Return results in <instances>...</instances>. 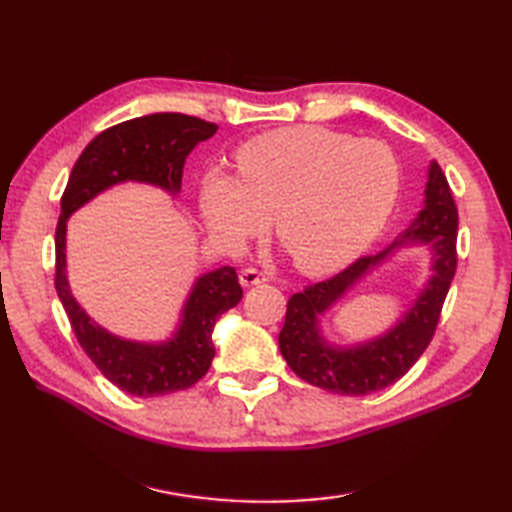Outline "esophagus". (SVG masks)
Returning a JSON list of instances; mask_svg holds the SVG:
<instances>
[{
  "mask_svg": "<svg viewBox=\"0 0 512 512\" xmlns=\"http://www.w3.org/2000/svg\"><path fill=\"white\" fill-rule=\"evenodd\" d=\"M266 281V275L259 273L257 268H244L242 273H239V284H242L244 288H250V286H257V284H264Z\"/></svg>",
  "mask_w": 512,
  "mask_h": 512,
  "instance_id": "obj_1",
  "label": "esophagus"
}]
</instances>
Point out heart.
Returning <instances> with one entry per match:
<instances>
[{
	"label": "heart",
	"instance_id": "b5f03b06",
	"mask_svg": "<svg viewBox=\"0 0 512 512\" xmlns=\"http://www.w3.org/2000/svg\"><path fill=\"white\" fill-rule=\"evenodd\" d=\"M239 178L209 173L200 215L226 246L270 222L308 275L350 264L374 244L400 193L398 160L380 140H356L317 125L275 129L237 151Z\"/></svg>",
	"mask_w": 512,
	"mask_h": 512
}]
</instances>
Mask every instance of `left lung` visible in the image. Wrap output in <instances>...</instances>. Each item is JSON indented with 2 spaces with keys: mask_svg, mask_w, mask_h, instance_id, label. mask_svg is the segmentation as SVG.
Here are the masks:
<instances>
[{
  "mask_svg": "<svg viewBox=\"0 0 512 512\" xmlns=\"http://www.w3.org/2000/svg\"><path fill=\"white\" fill-rule=\"evenodd\" d=\"M458 206L436 160L429 162L424 202L418 215L385 250L356 259L343 273L292 295L279 350L306 383L341 396H365L405 376L427 350L440 321L442 303L458 266ZM430 250V277L397 323L383 335L352 346L327 341L320 321L367 275L405 247Z\"/></svg>",
  "mask_w": 512,
  "mask_h": 512,
  "instance_id": "left-lung-1",
  "label": "left lung"
}]
</instances>
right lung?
I'll return each instance as SVG.
<instances>
[{
	"mask_svg": "<svg viewBox=\"0 0 512 512\" xmlns=\"http://www.w3.org/2000/svg\"><path fill=\"white\" fill-rule=\"evenodd\" d=\"M217 132L215 123L187 114H149L105 129L83 149L61 198L54 233L57 295L81 347L118 389L151 398L187 389L209 372L215 356L213 330L226 310L242 299L235 268L222 266L193 279L176 328L162 341L125 339L96 323L74 299L68 281V222L96 195L125 182L149 184L176 198L182 189L184 160L202 140Z\"/></svg>",
	"mask_w": 512,
	"mask_h": 512,
	"instance_id": "1",
	"label": "right lung"
}]
</instances>
